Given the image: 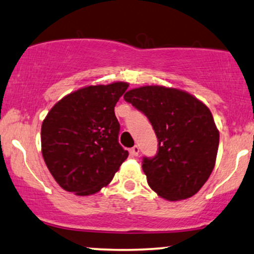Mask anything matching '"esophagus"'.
I'll use <instances>...</instances> for the list:
<instances>
[{"mask_svg":"<svg viewBox=\"0 0 254 254\" xmlns=\"http://www.w3.org/2000/svg\"><path fill=\"white\" fill-rule=\"evenodd\" d=\"M129 153L132 154L133 157H136V156H138V154H139V147H138V146H134V147L130 148Z\"/></svg>","mask_w":254,"mask_h":254,"instance_id":"34e87169","label":"esophagus"}]
</instances>
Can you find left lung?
<instances>
[{"instance_id": "obj_1", "label": "left lung", "mask_w": 254, "mask_h": 254, "mask_svg": "<svg viewBox=\"0 0 254 254\" xmlns=\"http://www.w3.org/2000/svg\"><path fill=\"white\" fill-rule=\"evenodd\" d=\"M124 98L147 116L158 139L156 156L142 158L148 186L168 201L191 197L215 166L220 134L209 108L186 91L160 85L132 89Z\"/></svg>"}]
</instances>
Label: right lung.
<instances>
[{
  "label": "right lung",
  "mask_w": 254,
  "mask_h": 254,
  "mask_svg": "<svg viewBox=\"0 0 254 254\" xmlns=\"http://www.w3.org/2000/svg\"><path fill=\"white\" fill-rule=\"evenodd\" d=\"M128 83L90 85L57 102L41 125V152L57 183L88 196L108 186L128 152L114 107Z\"/></svg>",
  "instance_id": "add662e5"
}]
</instances>
